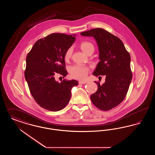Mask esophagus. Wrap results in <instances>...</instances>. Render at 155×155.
Wrapping results in <instances>:
<instances>
[{
    "label": "esophagus",
    "mask_w": 155,
    "mask_h": 155,
    "mask_svg": "<svg viewBox=\"0 0 155 155\" xmlns=\"http://www.w3.org/2000/svg\"><path fill=\"white\" fill-rule=\"evenodd\" d=\"M78 83H79L80 84H86V83H87V81H78Z\"/></svg>",
    "instance_id": "34e87169"
}]
</instances>
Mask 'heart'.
<instances>
[{
  "instance_id": "heart-1",
  "label": "heart",
  "mask_w": 155,
  "mask_h": 155,
  "mask_svg": "<svg viewBox=\"0 0 155 155\" xmlns=\"http://www.w3.org/2000/svg\"><path fill=\"white\" fill-rule=\"evenodd\" d=\"M80 46L82 51L85 53H88L91 50H94V46L93 44L88 41H82ZM73 48L72 47L68 48L64 54V59L66 61H69L71 59L73 54ZM89 71L88 67L81 64H75L73 66L69 68V72L71 75L75 78L79 80H84L85 79Z\"/></svg>"
}]
</instances>
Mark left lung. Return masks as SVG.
<instances>
[{
  "instance_id": "obj_1",
  "label": "left lung",
  "mask_w": 155,
  "mask_h": 155,
  "mask_svg": "<svg viewBox=\"0 0 155 155\" xmlns=\"http://www.w3.org/2000/svg\"><path fill=\"white\" fill-rule=\"evenodd\" d=\"M82 36L96 39L101 61L93 74L105 75V82L95 81L97 90L91 95L92 103L99 109L107 111L116 107L124 99L133 77L130 54L121 40L102 28L81 32Z\"/></svg>"
}]
</instances>
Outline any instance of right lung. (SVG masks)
<instances>
[{"mask_svg": "<svg viewBox=\"0 0 155 155\" xmlns=\"http://www.w3.org/2000/svg\"><path fill=\"white\" fill-rule=\"evenodd\" d=\"M75 40V35L52 34L38 39L27 54L25 78L34 100L45 109H64L71 98V89L78 85L74 80L59 83L54 77L56 74L66 76L64 54Z\"/></svg>", "mask_w": 155, "mask_h": 155, "instance_id": "right-lung-1", "label": "right lung"}]
</instances>
